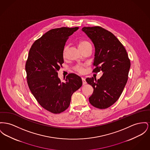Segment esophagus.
Returning a JSON list of instances; mask_svg holds the SVG:
<instances>
[{
  "label": "esophagus",
  "mask_w": 150,
  "mask_h": 150,
  "mask_svg": "<svg viewBox=\"0 0 150 150\" xmlns=\"http://www.w3.org/2000/svg\"><path fill=\"white\" fill-rule=\"evenodd\" d=\"M81 79H82V81H83V85H84V84H86L87 83H86V79H85V78H81Z\"/></svg>",
  "instance_id": "obj_1"
}]
</instances>
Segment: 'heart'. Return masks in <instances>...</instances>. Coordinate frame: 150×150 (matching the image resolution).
Wrapping results in <instances>:
<instances>
[{"instance_id":"1","label":"heart","mask_w":150,"mask_h":150,"mask_svg":"<svg viewBox=\"0 0 150 150\" xmlns=\"http://www.w3.org/2000/svg\"><path fill=\"white\" fill-rule=\"evenodd\" d=\"M88 46H91L90 43L85 40H81L79 42H78V46L80 49H83ZM65 52H66V49H64L63 53V55L64 57L65 55ZM86 67V64H78L76 66H75L74 68V70L77 71L78 72H79L80 74H83L84 72L85 71V67Z\"/></svg>"}]
</instances>
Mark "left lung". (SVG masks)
Listing matches in <instances>:
<instances>
[{
	"label": "left lung",
	"instance_id": "left-lung-1",
	"mask_svg": "<svg viewBox=\"0 0 150 150\" xmlns=\"http://www.w3.org/2000/svg\"><path fill=\"white\" fill-rule=\"evenodd\" d=\"M82 30L91 40L95 47L93 72L101 71L99 79H86L93 88L89 98L92 105L106 109L114 104L122 93L130 67V61L123 45L110 32L100 27H84Z\"/></svg>",
	"mask_w": 150,
	"mask_h": 150
}]
</instances>
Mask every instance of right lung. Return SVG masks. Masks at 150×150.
Listing matches in <instances>:
<instances>
[{
	"instance_id": "1",
	"label": "right lung",
	"mask_w": 150,
	"mask_h": 150,
	"mask_svg": "<svg viewBox=\"0 0 150 150\" xmlns=\"http://www.w3.org/2000/svg\"><path fill=\"white\" fill-rule=\"evenodd\" d=\"M78 29H51L37 40L29 52L25 64L28 87L40 105L54 114L69 108L72 95L82 86L78 75L70 74L64 81H61L57 72L64 62L65 44Z\"/></svg>"
}]
</instances>
